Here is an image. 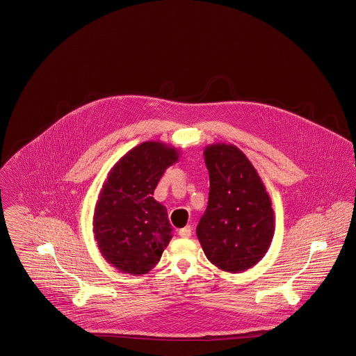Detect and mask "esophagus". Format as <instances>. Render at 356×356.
I'll return each instance as SVG.
<instances>
[{"label": "esophagus", "mask_w": 356, "mask_h": 356, "mask_svg": "<svg viewBox=\"0 0 356 356\" xmlns=\"http://www.w3.org/2000/svg\"><path fill=\"white\" fill-rule=\"evenodd\" d=\"M177 233H179V236L183 237V238H189L191 234H192V228L188 225V227H185V228L180 229Z\"/></svg>", "instance_id": "1"}]
</instances>
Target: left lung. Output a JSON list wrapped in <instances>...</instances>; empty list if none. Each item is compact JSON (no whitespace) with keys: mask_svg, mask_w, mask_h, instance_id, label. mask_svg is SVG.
Returning <instances> with one entry per match:
<instances>
[{"mask_svg":"<svg viewBox=\"0 0 356 356\" xmlns=\"http://www.w3.org/2000/svg\"><path fill=\"white\" fill-rule=\"evenodd\" d=\"M209 172V200L196 229L207 258L218 269L241 273L269 250L274 211L264 181L250 160L234 144L204 148Z\"/></svg>","mask_w":356,"mask_h":356,"instance_id":"left-lung-1","label":"left lung"}]
</instances>
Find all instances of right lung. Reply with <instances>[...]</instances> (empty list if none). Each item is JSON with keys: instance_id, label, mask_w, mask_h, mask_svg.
<instances>
[{"instance_id": "1", "label": "right lung", "mask_w": 356, "mask_h": 356, "mask_svg": "<svg viewBox=\"0 0 356 356\" xmlns=\"http://www.w3.org/2000/svg\"><path fill=\"white\" fill-rule=\"evenodd\" d=\"M179 157L167 143L143 142L108 172L95 204L92 232L100 254L120 273L147 274L171 241L167 208L154 199V191Z\"/></svg>"}]
</instances>
